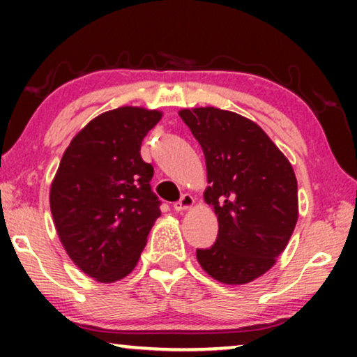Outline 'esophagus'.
Returning a JSON list of instances; mask_svg holds the SVG:
<instances>
[{"mask_svg":"<svg viewBox=\"0 0 357 357\" xmlns=\"http://www.w3.org/2000/svg\"><path fill=\"white\" fill-rule=\"evenodd\" d=\"M195 204V198L192 197V195H188V193H185L182 198L178 199L177 203L174 204V208H175V211H178V213H182V211H187V209H190Z\"/></svg>","mask_w":357,"mask_h":357,"instance_id":"34e87169","label":"esophagus"}]
</instances>
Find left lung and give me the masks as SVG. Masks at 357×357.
Segmentation results:
<instances>
[{"mask_svg":"<svg viewBox=\"0 0 357 357\" xmlns=\"http://www.w3.org/2000/svg\"><path fill=\"white\" fill-rule=\"evenodd\" d=\"M202 146L208 183L204 202L218 216V238L198 248L209 276L245 284L276 263L294 232L297 180L286 155L245 116L214 107L178 112Z\"/></svg>","mask_w":357,"mask_h":357,"instance_id":"1","label":"left lung"}]
</instances>
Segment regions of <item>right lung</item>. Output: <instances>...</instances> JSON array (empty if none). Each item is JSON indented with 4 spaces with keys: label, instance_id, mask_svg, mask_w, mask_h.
<instances>
[{
    "label": "right lung",
    "instance_id": "1",
    "mask_svg": "<svg viewBox=\"0 0 357 357\" xmlns=\"http://www.w3.org/2000/svg\"><path fill=\"white\" fill-rule=\"evenodd\" d=\"M160 116L141 107L96 116L73 138L52 182L58 237L75 265L100 282L133 271L160 216L149 183L154 169L139 154Z\"/></svg>",
    "mask_w": 357,
    "mask_h": 357
}]
</instances>
